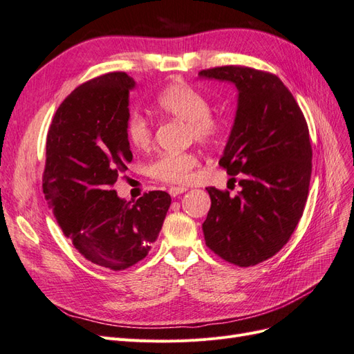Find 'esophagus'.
I'll use <instances>...</instances> for the list:
<instances>
[{
	"label": "esophagus",
	"mask_w": 354,
	"mask_h": 354,
	"mask_svg": "<svg viewBox=\"0 0 354 354\" xmlns=\"http://www.w3.org/2000/svg\"><path fill=\"white\" fill-rule=\"evenodd\" d=\"M187 189H188L187 187H171V188L169 189V193H170L171 197H176V196H179V194L185 193Z\"/></svg>",
	"instance_id": "obj_1"
}]
</instances>
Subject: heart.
Returning <instances> with one entry per match:
<instances>
[{
	"mask_svg": "<svg viewBox=\"0 0 354 354\" xmlns=\"http://www.w3.org/2000/svg\"><path fill=\"white\" fill-rule=\"evenodd\" d=\"M156 108L160 114L188 123L189 132L201 142H210L219 132L221 124L212 117L207 99L187 84H171L156 99ZM126 133L130 145L138 151H145L153 142V127L147 117L139 113L130 114L126 124ZM198 165L194 153H166L149 166V174L156 179L170 184H187Z\"/></svg>",
	"mask_w": 354,
	"mask_h": 354,
	"instance_id": "heart-1",
	"label": "heart"
}]
</instances>
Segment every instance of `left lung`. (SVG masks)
<instances>
[{
	"instance_id": "obj_1",
	"label": "left lung",
	"mask_w": 354,
	"mask_h": 354,
	"mask_svg": "<svg viewBox=\"0 0 354 354\" xmlns=\"http://www.w3.org/2000/svg\"><path fill=\"white\" fill-rule=\"evenodd\" d=\"M198 75L233 83L239 92L219 166L239 175L241 189L230 196L206 188L212 200L203 222L206 245L231 264L257 266L288 243L304 212L313 156L308 127L276 75L233 65Z\"/></svg>"
}]
</instances>
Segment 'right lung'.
Returning <instances> with one entry per match:
<instances>
[{"label":"right lung","mask_w":354,"mask_h":354,"mask_svg":"<svg viewBox=\"0 0 354 354\" xmlns=\"http://www.w3.org/2000/svg\"><path fill=\"white\" fill-rule=\"evenodd\" d=\"M135 86L109 73L77 87L57 108L46 145L43 191L57 224L86 259L114 271L148 255L171 203L166 191L130 203L113 189L133 158L126 124Z\"/></svg>","instance_id":"1"}]
</instances>
